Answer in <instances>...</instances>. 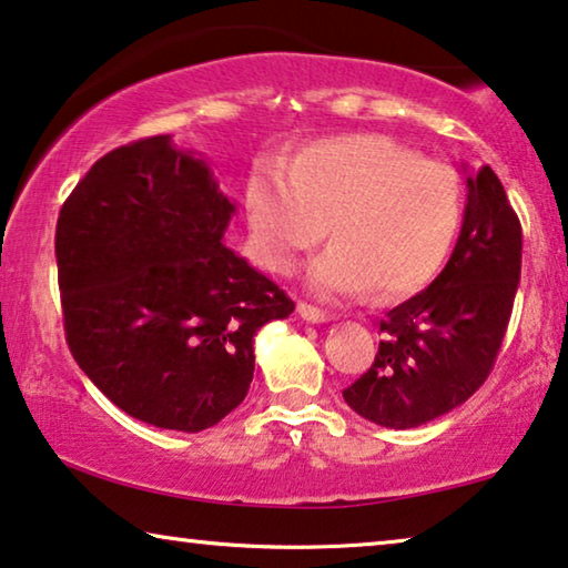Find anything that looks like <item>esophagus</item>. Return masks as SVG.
Returning <instances> with one entry per match:
<instances>
[{
	"label": "esophagus",
	"mask_w": 568,
	"mask_h": 568,
	"mask_svg": "<svg viewBox=\"0 0 568 568\" xmlns=\"http://www.w3.org/2000/svg\"><path fill=\"white\" fill-rule=\"evenodd\" d=\"M298 316L306 318L311 324H326L334 318V314H329V311L311 306V303H298Z\"/></svg>",
	"instance_id": "esophagus-1"
}]
</instances>
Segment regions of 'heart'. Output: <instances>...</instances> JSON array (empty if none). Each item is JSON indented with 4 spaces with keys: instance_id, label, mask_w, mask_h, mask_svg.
<instances>
[{
    "instance_id": "b5f03b06",
    "label": "heart",
    "mask_w": 568,
    "mask_h": 568,
    "mask_svg": "<svg viewBox=\"0 0 568 568\" xmlns=\"http://www.w3.org/2000/svg\"><path fill=\"white\" fill-rule=\"evenodd\" d=\"M254 250L275 273L326 234L311 267L326 298L394 301L440 273L458 236L463 185L450 164L419 159L388 135L353 133L306 143L277 170L260 164L244 187Z\"/></svg>"
}]
</instances>
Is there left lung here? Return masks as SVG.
<instances>
[{"label":"left lung","instance_id":"obj_1","mask_svg":"<svg viewBox=\"0 0 568 568\" xmlns=\"http://www.w3.org/2000/svg\"><path fill=\"white\" fill-rule=\"evenodd\" d=\"M458 244L440 275L381 322L373 365L342 390L349 409L390 429L443 417L489 378L523 267V226L491 166L468 174Z\"/></svg>","mask_w":568,"mask_h":568}]
</instances>
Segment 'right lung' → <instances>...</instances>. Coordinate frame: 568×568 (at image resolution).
Instances as JSON below:
<instances>
[{
  "mask_svg": "<svg viewBox=\"0 0 568 568\" xmlns=\"http://www.w3.org/2000/svg\"><path fill=\"white\" fill-rule=\"evenodd\" d=\"M234 203L170 135L118 146L55 223L63 332L133 419L201 433L244 402L254 334L293 314L283 287L223 246Z\"/></svg>",
  "mask_w": 568,
  "mask_h": 568,
  "instance_id": "add662e5",
  "label": "right lung"
}]
</instances>
